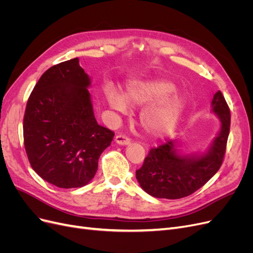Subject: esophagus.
<instances>
[{
  "label": "esophagus",
  "mask_w": 253,
  "mask_h": 253,
  "mask_svg": "<svg viewBox=\"0 0 253 253\" xmlns=\"http://www.w3.org/2000/svg\"><path fill=\"white\" fill-rule=\"evenodd\" d=\"M115 141L121 145H126L131 143V139H129L126 135H124V134H119L115 137Z\"/></svg>",
  "instance_id": "1"
}]
</instances>
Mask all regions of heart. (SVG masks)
Masks as SVG:
<instances>
[{"label":"heart","mask_w":253,"mask_h":253,"mask_svg":"<svg viewBox=\"0 0 253 253\" xmlns=\"http://www.w3.org/2000/svg\"><path fill=\"white\" fill-rule=\"evenodd\" d=\"M175 85L163 79L136 80L127 85L125 96L109 89L106 98L111 108L120 113H127L129 106L144 105L140 113V124L151 136L163 137L177 125L185 109V100L172 94Z\"/></svg>","instance_id":"1"}]
</instances>
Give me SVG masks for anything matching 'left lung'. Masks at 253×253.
Here are the masks:
<instances>
[{
  "instance_id": "left-lung-1",
  "label": "left lung",
  "mask_w": 253,
  "mask_h": 253,
  "mask_svg": "<svg viewBox=\"0 0 253 253\" xmlns=\"http://www.w3.org/2000/svg\"><path fill=\"white\" fill-rule=\"evenodd\" d=\"M212 111L220 118V131L209 151L201 156H181L177 142L169 140L152 148L136 178L148 194L157 198L178 200L194 193L212 178L224 162L230 132V109L218 90L213 96Z\"/></svg>"
}]
</instances>
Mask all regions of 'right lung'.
Wrapping results in <instances>:
<instances>
[{"mask_svg": "<svg viewBox=\"0 0 253 253\" xmlns=\"http://www.w3.org/2000/svg\"><path fill=\"white\" fill-rule=\"evenodd\" d=\"M89 85L78 58L64 61L41 76L26 104L23 136L30 166L59 188L87 185L115 135L97 124Z\"/></svg>", "mask_w": 253, "mask_h": 253, "instance_id": "add662e5", "label": "right lung"}]
</instances>
